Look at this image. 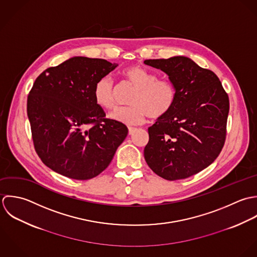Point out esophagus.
Wrapping results in <instances>:
<instances>
[{"instance_id":"obj_1","label":"esophagus","mask_w":257,"mask_h":257,"mask_svg":"<svg viewBox=\"0 0 257 257\" xmlns=\"http://www.w3.org/2000/svg\"><path fill=\"white\" fill-rule=\"evenodd\" d=\"M128 130H129V134H130V135H132V134L136 131V128H134V127H129V128H128Z\"/></svg>"}]
</instances>
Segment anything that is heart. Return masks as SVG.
<instances>
[{"label": "heart", "mask_w": 257, "mask_h": 257, "mask_svg": "<svg viewBox=\"0 0 257 257\" xmlns=\"http://www.w3.org/2000/svg\"><path fill=\"white\" fill-rule=\"evenodd\" d=\"M122 78L135 87L130 106L119 107L111 113V118L126 125H139L149 116L161 119L174 108L178 91L175 83L168 78H158L157 74L141 66L131 65L121 72ZM115 84L110 76L99 78L93 89L95 102L104 109L116 105Z\"/></svg>", "instance_id": "b5f03b06"}]
</instances>
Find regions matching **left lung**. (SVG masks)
I'll use <instances>...</instances> for the list:
<instances>
[{
	"instance_id": "left-lung-1",
	"label": "left lung",
	"mask_w": 257,
	"mask_h": 257,
	"mask_svg": "<svg viewBox=\"0 0 257 257\" xmlns=\"http://www.w3.org/2000/svg\"><path fill=\"white\" fill-rule=\"evenodd\" d=\"M144 63L166 72L178 91L173 110L148 129L145 160L163 179H187L203 171L221 152L228 95L214 72L189 57L147 59Z\"/></svg>"
}]
</instances>
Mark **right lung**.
<instances>
[{"instance_id":"add662e5","label":"right lung","mask_w":257,"mask_h":257,"mask_svg":"<svg viewBox=\"0 0 257 257\" xmlns=\"http://www.w3.org/2000/svg\"><path fill=\"white\" fill-rule=\"evenodd\" d=\"M118 64L71 57L43 71L29 93L27 111L35 150L52 171L89 180L109 166L128 128L106 118L95 102L96 81Z\"/></svg>"}]
</instances>
